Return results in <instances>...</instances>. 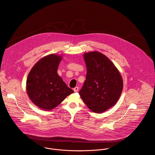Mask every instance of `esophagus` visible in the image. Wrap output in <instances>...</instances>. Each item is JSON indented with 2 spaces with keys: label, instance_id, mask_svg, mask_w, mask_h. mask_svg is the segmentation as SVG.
I'll return each instance as SVG.
<instances>
[{
  "label": "esophagus",
  "instance_id": "esophagus-1",
  "mask_svg": "<svg viewBox=\"0 0 155 155\" xmlns=\"http://www.w3.org/2000/svg\"><path fill=\"white\" fill-rule=\"evenodd\" d=\"M73 90H74V91L75 92V93L77 92V91H78V87H75L73 89Z\"/></svg>",
  "mask_w": 155,
  "mask_h": 155
}]
</instances>
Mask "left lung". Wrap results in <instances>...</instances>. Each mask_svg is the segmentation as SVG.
<instances>
[{"mask_svg":"<svg viewBox=\"0 0 155 155\" xmlns=\"http://www.w3.org/2000/svg\"><path fill=\"white\" fill-rule=\"evenodd\" d=\"M84 58L87 75L79 94L91 111L103 113L118 101L123 87L121 76L113 62L100 52L86 53Z\"/></svg>","mask_w":155,"mask_h":155,"instance_id":"8db88e82","label":"left lung"}]
</instances>
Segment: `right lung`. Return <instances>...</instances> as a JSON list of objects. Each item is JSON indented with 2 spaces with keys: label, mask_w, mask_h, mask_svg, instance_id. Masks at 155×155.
<instances>
[{
  "label": "right lung",
  "mask_w": 155,
  "mask_h": 155,
  "mask_svg": "<svg viewBox=\"0 0 155 155\" xmlns=\"http://www.w3.org/2000/svg\"><path fill=\"white\" fill-rule=\"evenodd\" d=\"M61 60V56L47 55L39 60L28 74L27 93L31 100L40 108L52 110L74 93L57 74Z\"/></svg>",
  "instance_id": "right-lung-1"
}]
</instances>
